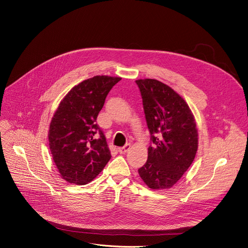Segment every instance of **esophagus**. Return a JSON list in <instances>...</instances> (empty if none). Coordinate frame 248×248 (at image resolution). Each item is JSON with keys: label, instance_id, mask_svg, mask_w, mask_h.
Instances as JSON below:
<instances>
[{"label": "esophagus", "instance_id": "1", "mask_svg": "<svg viewBox=\"0 0 248 248\" xmlns=\"http://www.w3.org/2000/svg\"><path fill=\"white\" fill-rule=\"evenodd\" d=\"M130 144L129 143H127V144H125L124 147H120L118 150H119V152L121 153V154H124V153H126L129 149H130Z\"/></svg>", "mask_w": 248, "mask_h": 248}]
</instances>
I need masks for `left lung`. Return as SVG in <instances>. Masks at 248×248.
Returning a JSON list of instances; mask_svg holds the SVG:
<instances>
[{"instance_id": "left-lung-1", "label": "left lung", "mask_w": 248, "mask_h": 248, "mask_svg": "<svg viewBox=\"0 0 248 248\" xmlns=\"http://www.w3.org/2000/svg\"><path fill=\"white\" fill-rule=\"evenodd\" d=\"M135 82L153 143L138 173L151 189L170 188L188 170L197 152L194 116L184 98L167 84L151 78Z\"/></svg>"}]
</instances>
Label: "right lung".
Wrapping results in <instances>:
<instances>
[{
    "label": "right lung",
    "mask_w": 248,
    "mask_h": 248,
    "mask_svg": "<svg viewBox=\"0 0 248 248\" xmlns=\"http://www.w3.org/2000/svg\"><path fill=\"white\" fill-rule=\"evenodd\" d=\"M122 78L96 76L70 89L55 112L48 132L54 163L67 183L87 185L111 159L103 131L96 124L105 99ZM99 138L95 139V133Z\"/></svg>",
    "instance_id": "add662e5"
}]
</instances>
